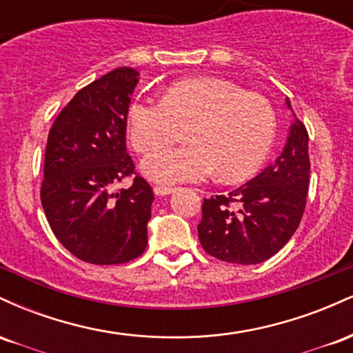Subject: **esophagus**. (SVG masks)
Masks as SVG:
<instances>
[{"label":"esophagus","instance_id":"esophagus-1","mask_svg":"<svg viewBox=\"0 0 353 353\" xmlns=\"http://www.w3.org/2000/svg\"><path fill=\"white\" fill-rule=\"evenodd\" d=\"M174 188H165V185H154V194L156 196H169L174 192Z\"/></svg>","mask_w":353,"mask_h":353}]
</instances>
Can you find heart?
<instances>
[{
	"label": "heart",
	"mask_w": 353,
	"mask_h": 353,
	"mask_svg": "<svg viewBox=\"0 0 353 353\" xmlns=\"http://www.w3.org/2000/svg\"><path fill=\"white\" fill-rule=\"evenodd\" d=\"M186 129L182 148L170 143ZM128 134L145 177L159 184L196 182L217 171L222 181H242L265 163L275 139V116L265 98L217 78H185L165 88L163 99H134Z\"/></svg>",
	"instance_id": "b5f03b06"
}]
</instances>
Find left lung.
I'll use <instances>...</instances> for the list:
<instances>
[{"mask_svg": "<svg viewBox=\"0 0 353 353\" xmlns=\"http://www.w3.org/2000/svg\"><path fill=\"white\" fill-rule=\"evenodd\" d=\"M285 103L292 109L289 98ZM309 172V134L295 117L272 164L225 196L204 199L197 232L205 252L242 265L261 264L277 254L301 224Z\"/></svg>", "mask_w": 353, "mask_h": 353, "instance_id": "1", "label": "left lung"}]
</instances>
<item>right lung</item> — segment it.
I'll return each instance as SVG.
<instances>
[{
	"label": "right lung",
	"mask_w": 353,
	"mask_h": 353,
	"mask_svg": "<svg viewBox=\"0 0 353 353\" xmlns=\"http://www.w3.org/2000/svg\"><path fill=\"white\" fill-rule=\"evenodd\" d=\"M117 68L76 92L48 136L41 204L58 241L96 265L124 264L144 252L154 194L141 176L129 189L112 188L132 176L125 121L139 81Z\"/></svg>",
	"instance_id": "1"
}]
</instances>
